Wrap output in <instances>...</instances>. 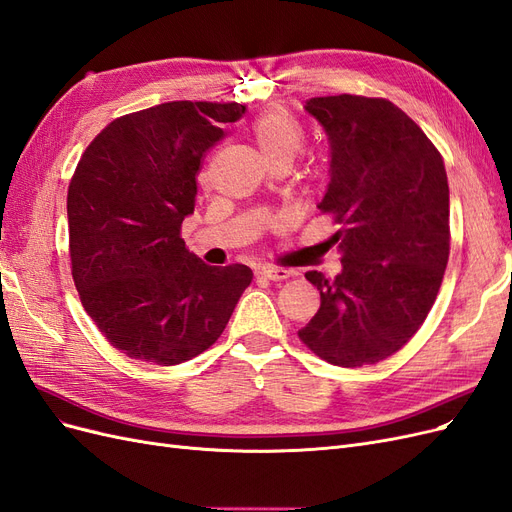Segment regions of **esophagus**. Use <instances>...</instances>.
I'll return each instance as SVG.
<instances>
[{
	"label": "esophagus",
	"mask_w": 512,
	"mask_h": 512,
	"mask_svg": "<svg viewBox=\"0 0 512 512\" xmlns=\"http://www.w3.org/2000/svg\"><path fill=\"white\" fill-rule=\"evenodd\" d=\"M258 275L265 277V280L280 282V280H286V277H290V271H286L282 267H260Z\"/></svg>",
	"instance_id": "obj_1"
}]
</instances>
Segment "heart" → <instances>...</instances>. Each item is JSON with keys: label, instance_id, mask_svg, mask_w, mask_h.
Masks as SVG:
<instances>
[{"label": "heart", "instance_id": "1", "mask_svg": "<svg viewBox=\"0 0 512 512\" xmlns=\"http://www.w3.org/2000/svg\"><path fill=\"white\" fill-rule=\"evenodd\" d=\"M250 136L262 153V158L271 166H288L305 145V130L301 121L284 111V108H271V111L258 115L250 123Z\"/></svg>", "mask_w": 512, "mask_h": 512}]
</instances>
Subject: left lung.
Instances as JSON below:
<instances>
[{"label": "left lung", "instance_id": "left-lung-1", "mask_svg": "<svg viewBox=\"0 0 512 512\" xmlns=\"http://www.w3.org/2000/svg\"><path fill=\"white\" fill-rule=\"evenodd\" d=\"M331 143L318 205L337 224L342 273L307 271L320 309L301 342L339 367L374 365L404 348L438 297L451 252L444 160L427 134L384 98H309Z\"/></svg>", "mask_w": 512, "mask_h": 512}]
</instances>
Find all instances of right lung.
<instances>
[{
    "mask_svg": "<svg viewBox=\"0 0 512 512\" xmlns=\"http://www.w3.org/2000/svg\"><path fill=\"white\" fill-rule=\"evenodd\" d=\"M243 113L239 102H164L108 123L76 164L72 280L100 333L130 359H194L218 342L252 282L250 267H209L181 239L200 162Z\"/></svg>",
    "mask_w": 512,
    "mask_h": 512,
    "instance_id": "right-lung-1",
    "label": "right lung"
}]
</instances>
